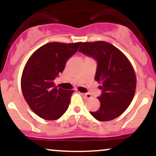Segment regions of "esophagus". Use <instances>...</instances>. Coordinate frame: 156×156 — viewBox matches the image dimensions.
Segmentation results:
<instances>
[{
  "mask_svg": "<svg viewBox=\"0 0 156 156\" xmlns=\"http://www.w3.org/2000/svg\"><path fill=\"white\" fill-rule=\"evenodd\" d=\"M81 94L82 95H83V96L84 97H86V98H91V95H90L89 94H86V93H81Z\"/></svg>",
  "mask_w": 156,
  "mask_h": 156,
  "instance_id": "34e87169",
  "label": "esophagus"
}]
</instances>
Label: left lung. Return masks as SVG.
I'll use <instances>...</instances> for the list:
<instances>
[{"mask_svg":"<svg viewBox=\"0 0 156 156\" xmlns=\"http://www.w3.org/2000/svg\"><path fill=\"white\" fill-rule=\"evenodd\" d=\"M78 51L93 58L97 66L94 79L102 83L98 110L90 112L99 121L121 115L132 102L136 89V76L126 57L113 45L105 41L82 43Z\"/></svg>","mask_w":156,"mask_h":156,"instance_id":"obj_1","label":"left lung"}]
</instances>
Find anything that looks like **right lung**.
Wrapping results in <instances>:
<instances>
[{"label":"right lung","mask_w":156,"mask_h":156,"mask_svg":"<svg viewBox=\"0 0 156 156\" xmlns=\"http://www.w3.org/2000/svg\"><path fill=\"white\" fill-rule=\"evenodd\" d=\"M81 43H48L32 54L22 76V91L31 110L45 120H57L67 111L73 91L55 86L67 60Z\"/></svg>","instance_id":"right-lung-1"}]
</instances>
